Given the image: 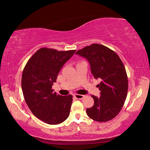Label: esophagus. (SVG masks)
<instances>
[{
    "label": "esophagus",
    "mask_w": 150,
    "mask_h": 150,
    "mask_svg": "<svg viewBox=\"0 0 150 150\" xmlns=\"http://www.w3.org/2000/svg\"><path fill=\"white\" fill-rule=\"evenodd\" d=\"M73 96H74L75 98H77V99H82V98H83L84 97V95H79V94H75Z\"/></svg>",
    "instance_id": "obj_1"
}]
</instances>
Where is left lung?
I'll list each match as a JSON object with an SVG mask.
<instances>
[{"instance_id": "left-lung-1", "label": "left lung", "mask_w": 150, "mask_h": 150, "mask_svg": "<svg viewBox=\"0 0 150 150\" xmlns=\"http://www.w3.org/2000/svg\"><path fill=\"white\" fill-rule=\"evenodd\" d=\"M76 54L88 60L93 77L101 81L97 85L101 95H91L94 104L86 109L88 116L100 122L113 119L122 108L128 93V76L122 60L113 50L98 44L86 46Z\"/></svg>"}]
</instances>
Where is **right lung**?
<instances>
[{"instance_id": "add662e5", "label": "right lung", "mask_w": 150, "mask_h": 150, "mask_svg": "<svg viewBox=\"0 0 150 150\" xmlns=\"http://www.w3.org/2000/svg\"><path fill=\"white\" fill-rule=\"evenodd\" d=\"M75 52L42 47L28 60L23 69L21 85L24 100L34 115L46 124H60L69 115L72 95H57L52 86Z\"/></svg>"}]
</instances>
